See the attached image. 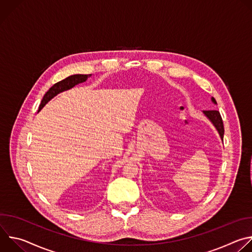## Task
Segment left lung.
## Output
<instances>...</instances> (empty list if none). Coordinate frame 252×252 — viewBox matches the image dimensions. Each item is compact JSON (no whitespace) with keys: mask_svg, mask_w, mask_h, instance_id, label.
Segmentation results:
<instances>
[{"mask_svg":"<svg viewBox=\"0 0 252 252\" xmlns=\"http://www.w3.org/2000/svg\"><path fill=\"white\" fill-rule=\"evenodd\" d=\"M214 103H217V100L214 99V97L211 98ZM204 115L211 121V123L214 125V126L217 127V129L220 132V135L221 139L223 140V134H224V126H223V122L221 119V116L219 111H204Z\"/></svg>","mask_w":252,"mask_h":252,"instance_id":"obj_1","label":"left lung"}]
</instances>
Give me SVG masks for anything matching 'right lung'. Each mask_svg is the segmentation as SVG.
Wrapping results in <instances>:
<instances>
[{"mask_svg": "<svg viewBox=\"0 0 252 252\" xmlns=\"http://www.w3.org/2000/svg\"><path fill=\"white\" fill-rule=\"evenodd\" d=\"M91 76V75H90ZM89 75H74V76H69L67 78H65L64 80L61 81V82H58L57 84H55L47 93L46 94L44 95L42 101H41V104L39 106V111H41L44 105L50 100L52 99L55 95H57L58 94L63 92V91H66V90H69L73 87H75L76 85L80 84V83H84L87 81V79L90 77Z\"/></svg>", "mask_w": 252, "mask_h": 252, "instance_id": "right-lung-1", "label": "right lung"}]
</instances>
